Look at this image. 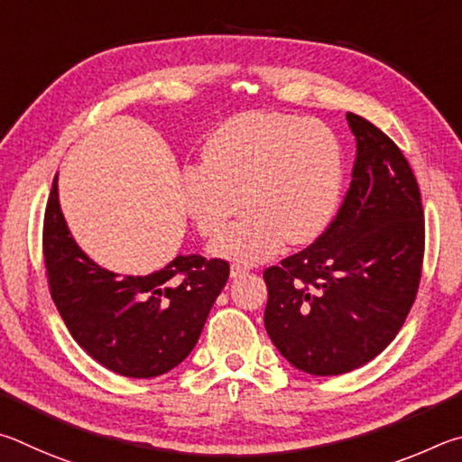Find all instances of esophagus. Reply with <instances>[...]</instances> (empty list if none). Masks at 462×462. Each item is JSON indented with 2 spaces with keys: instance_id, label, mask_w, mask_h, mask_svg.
<instances>
[{
  "instance_id": "1",
  "label": "esophagus",
  "mask_w": 462,
  "mask_h": 462,
  "mask_svg": "<svg viewBox=\"0 0 462 462\" xmlns=\"http://www.w3.org/2000/svg\"><path fill=\"white\" fill-rule=\"evenodd\" d=\"M245 273H247V268H245V265H239V263H233L231 270H229V276H231L233 280L245 276Z\"/></svg>"
}]
</instances>
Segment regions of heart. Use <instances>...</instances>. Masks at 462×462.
<instances>
[{"label": "heart", "instance_id": "1", "mask_svg": "<svg viewBox=\"0 0 462 462\" xmlns=\"http://www.w3.org/2000/svg\"><path fill=\"white\" fill-rule=\"evenodd\" d=\"M343 148L319 119L249 111L208 137L202 164L182 170V199L202 236H215L244 207L239 221L210 244L221 260L262 263L286 241L304 245L333 221L343 190Z\"/></svg>", "mask_w": 462, "mask_h": 462}]
</instances>
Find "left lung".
Returning <instances> with one entry per match:
<instances>
[{"instance_id": "1", "label": "left lung", "mask_w": 462, "mask_h": 462, "mask_svg": "<svg viewBox=\"0 0 462 462\" xmlns=\"http://www.w3.org/2000/svg\"><path fill=\"white\" fill-rule=\"evenodd\" d=\"M357 142L353 180L328 229L263 272V325L296 369L341 375L377 357L416 300L424 210L402 150L346 113Z\"/></svg>"}]
</instances>
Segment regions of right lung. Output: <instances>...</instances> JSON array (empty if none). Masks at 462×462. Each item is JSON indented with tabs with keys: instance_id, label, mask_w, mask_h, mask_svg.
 <instances>
[{
	"instance_id": "1",
	"label": "right lung",
	"mask_w": 462,
	"mask_h": 462,
	"mask_svg": "<svg viewBox=\"0 0 462 462\" xmlns=\"http://www.w3.org/2000/svg\"><path fill=\"white\" fill-rule=\"evenodd\" d=\"M44 263L72 338L103 367L134 379L168 374L189 357L229 278V263L197 254L176 255L148 276L101 268L70 236L59 176L44 215Z\"/></svg>"
}]
</instances>
